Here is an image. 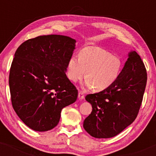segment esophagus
<instances>
[{
	"mask_svg": "<svg viewBox=\"0 0 156 156\" xmlns=\"http://www.w3.org/2000/svg\"><path fill=\"white\" fill-rule=\"evenodd\" d=\"M83 98H84V95H83V92H78V100L82 101V100H83Z\"/></svg>",
	"mask_w": 156,
	"mask_h": 156,
	"instance_id": "34e87169",
	"label": "esophagus"
}]
</instances>
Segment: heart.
<instances>
[{
  "instance_id": "obj_1",
  "label": "heart",
  "mask_w": 156,
  "mask_h": 156,
  "mask_svg": "<svg viewBox=\"0 0 156 156\" xmlns=\"http://www.w3.org/2000/svg\"><path fill=\"white\" fill-rule=\"evenodd\" d=\"M122 62L116 55L96 46L83 48L80 56L73 55L67 64V76L77 82L86 76L84 85L89 89L103 91L110 87L119 76Z\"/></svg>"
}]
</instances>
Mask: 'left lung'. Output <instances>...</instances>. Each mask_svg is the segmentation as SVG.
<instances>
[{"label": "left lung", "instance_id": "left-lung-1", "mask_svg": "<svg viewBox=\"0 0 156 156\" xmlns=\"http://www.w3.org/2000/svg\"><path fill=\"white\" fill-rule=\"evenodd\" d=\"M147 79L141 57L130 51L116 81L105 90L86 96L92 107L83 122L86 131L94 138L108 139L131 124L140 108Z\"/></svg>", "mask_w": 156, "mask_h": 156}]
</instances>
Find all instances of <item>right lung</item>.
Returning <instances> with one entry per match:
<instances>
[{"instance_id": "add662e5", "label": "right lung", "mask_w": 156, "mask_h": 156, "mask_svg": "<svg viewBox=\"0 0 156 156\" xmlns=\"http://www.w3.org/2000/svg\"><path fill=\"white\" fill-rule=\"evenodd\" d=\"M76 43L67 36H39L15 52L9 80L12 106L35 131L55 128L62 108L76 101L78 90L66 76Z\"/></svg>"}]
</instances>
